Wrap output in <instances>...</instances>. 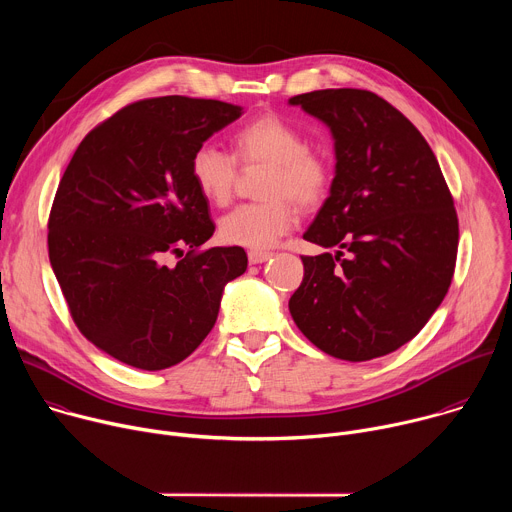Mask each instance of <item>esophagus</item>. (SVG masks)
<instances>
[{
  "instance_id": "1",
  "label": "esophagus",
  "mask_w": 512,
  "mask_h": 512,
  "mask_svg": "<svg viewBox=\"0 0 512 512\" xmlns=\"http://www.w3.org/2000/svg\"><path fill=\"white\" fill-rule=\"evenodd\" d=\"M271 255L273 253H269V251H249V263L251 265H259V263H265L267 259H271Z\"/></svg>"
}]
</instances>
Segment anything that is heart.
I'll return each instance as SVG.
<instances>
[{"label": "heart", "instance_id": "b5f03b06", "mask_svg": "<svg viewBox=\"0 0 512 512\" xmlns=\"http://www.w3.org/2000/svg\"><path fill=\"white\" fill-rule=\"evenodd\" d=\"M235 154L243 164L265 162L261 202H247L223 216L218 233L229 245L269 249L298 225V206L320 202L330 186L328 162L308 150L306 135L287 119L265 113L251 119L233 135ZM235 158L214 143H202L190 158V178L212 204L231 200L235 184ZM292 197L289 199L288 196Z\"/></svg>", "mask_w": 512, "mask_h": 512}]
</instances>
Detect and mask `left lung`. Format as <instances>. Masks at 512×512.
<instances>
[{
  "label": "left lung",
  "mask_w": 512,
  "mask_h": 512,
  "mask_svg": "<svg viewBox=\"0 0 512 512\" xmlns=\"http://www.w3.org/2000/svg\"><path fill=\"white\" fill-rule=\"evenodd\" d=\"M334 139V180L304 239L289 314L322 352L350 362L409 342L440 308L458 253L454 200L417 127L371 91L324 89L287 101Z\"/></svg>",
  "instance_id": "obj_1"
}]
</instances>
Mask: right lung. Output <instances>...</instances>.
Segmentation results:
<instances>
[{
    "mask_svg": "<svg viewBox=\"0 0 512 512\" xmlns=\"http://www.w3.org/2000/svg\"><path fill=\"white\" fill-rule=\"evenodd\" d=\"M243 107L190 97L127 105L95 127L58 184L48 257L79 330L141 371L190 356L212 330L223 291L247 269L241 247L194 253L214 233L190 158ZM184 260L168 266V254Z\"/></svg>",
    "mask_w": 512,
    "mask_h": 512,
    "instance_id": "right-lung-1",
    "label": "right lung"
}]
</instances>
